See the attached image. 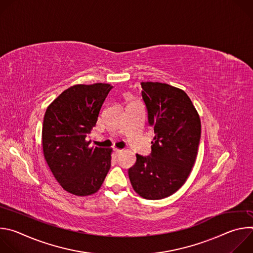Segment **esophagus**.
Returning <instances> with one entry per match:
<instances>
[{"label":"esophagus","instance_id":"1","mask_svg":"<svg viewBox=\"0 0 253 253\" xmlns=\"http://www.w3.org/2000/svg\"><path fill=\"white\" fill-rule=\"evenodd\" d=\"M122 151H123L122 149H118V148H115V149H114V152H115L117 155L120 154V153H122Z\"/></svg>","mask_w":253,"mask_h":253}]
</instances>
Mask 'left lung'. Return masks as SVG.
<instances>
[{
  "label": "left lung",
  "instance_id": "8db88e82",
  "mask_svg": "<svg viewBox=\"0 0 253 253\" xmlns=\"http://www.w3.org/2000/svg\"><path fill=\"white\" fill-rule=\"evenodd\" d=\"M141 87L155 136L150 156L136 154L128 175L136 193L157 200L175 193L187 180L197 156L201 122L183 90L159 82H142Z\"/></svg>",
  "mask_w": 253,
  "mask_h": 253
}]
</instances>
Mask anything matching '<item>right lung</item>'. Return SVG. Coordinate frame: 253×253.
Masks as SVG:
<instances>
[{
  "mask_svg": "<svg viewBox=\"0 0 253 253\" xmlns=\"http://www.w3.org/2000/svg\"><path fill=\"white\" fill-rule=\"evenodd\" d=\"M110 84L74 85L47 108L42 145L54 177L69 193L88 196L97 192L111 166V148L89 147L86 137L96 125Z\"/></svg>",
  "mask_w": 253,
  "mask_h": 253,
  "instance_id": "add662e5",
  "label": "right lung"
}]
</instances>
